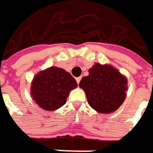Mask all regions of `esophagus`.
Wrapping results in <instances>:
<instances>
[{
	"label": "esophagus",
	"mask_w": 153,
	"mask_h": 153,
	"mask_svg": "<svg viewBox=\"0 0 153 153\" xmlns=\"http://www.w3.org/2000/svg\"><path fill=\"white\" fill-rule=\"evenodd\" d=\"M80 79H81V77H78V78H76V81H77V83H78V84L79 83Z\"/></svg>",
	"instance_id": "1"
}]
</instances>
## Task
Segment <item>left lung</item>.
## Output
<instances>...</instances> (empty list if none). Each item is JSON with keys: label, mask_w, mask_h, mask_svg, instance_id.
Returning a JSON list of instances; mask_svg holds the SVG:
<instances>
[{"label": "left lung", "mask_w": 153, "mask_h": 153, "mask_svg": "<svg viewBox=\"0 0 153 153\" xmlns=\"http://www.w3.org/2000/svg\"><path fill=\"white\" fill-rule=\"evenodd\" d=\"M88 73L79 84L85 91L88 104L99 113H113L126 98L127 78L108 64L95 63Z\"/></svg>", "instance_id": "obj_1"}]
</instances>
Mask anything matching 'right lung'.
I'll list each match as a JSON object with an SVG mask.
<instances>
[{
	"instance_id": "right-lung-1",
	"label": "right lung",
	"mask_w": 153,
	"mask_h": 153,
	"mask_svg": "<svg viewBox=\"0 0 153 153\" xmlns=\"http://www.w3.org/2000/svg\"><path fill=\"white\" fill-rule=\"evenodd\" d=\"M75 79L63 68L51 66L36 74L30 94L36 104L46 111H54L66 102L69 93L77 88Z\"/></svg>"
}]
</instances>
